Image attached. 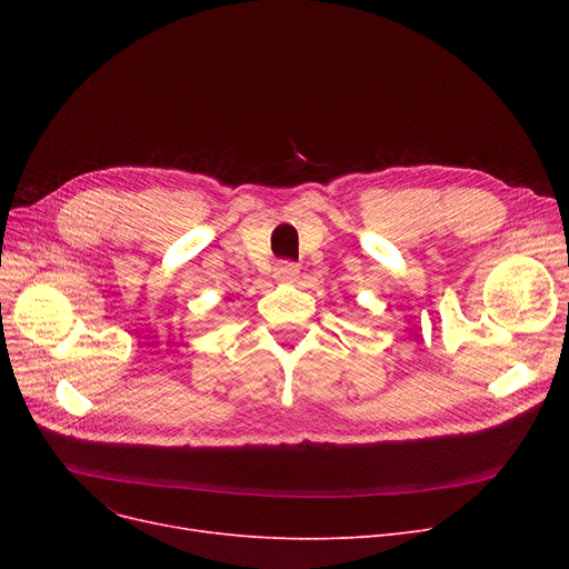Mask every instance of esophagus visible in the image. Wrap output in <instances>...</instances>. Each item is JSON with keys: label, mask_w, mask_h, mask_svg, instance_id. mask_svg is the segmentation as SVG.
<instances>
[{"label": "esophagus", "mask_w": 569, "mask_h": 569, "mask_svg": "<svg viewBox=\"0 0 569 569\" xmlns=\"http://www.w3.org/2000/svg\"><path fill=\"white\" fill-rule=\"evenodd\" d=\"M297 274H300V267L290 260H279V264L274 267V279L277 281H295Z\"/></svg>", "instance_id": "esophagus-1"}]
</instances>
